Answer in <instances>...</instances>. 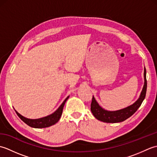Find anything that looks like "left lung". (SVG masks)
<instances>
[{
	"mask_svg": "<svg viewBox=\"0 0 157 157\" xmlns=\"http://www.w3.org/2000/svg\"><path fill=\"white\" fill-rule=\"evenodd\" d=\"M144 86H143L142 90L138 99L134 103H133L132 105L127 106L124 109L117 110V111H107V110L103 109L99 105L97 101H96L94 96H93L90 108L93 115L99 121L113 123L122 122L130 117L138 109L145 98L146 88H147L146 71L145 67L144 69Z\"/></svg>",
	"mask_w": 157,
	"mask_h": 157,
	"instance_id": "obj_1",
	"label": "left lung"
}]
</instances>
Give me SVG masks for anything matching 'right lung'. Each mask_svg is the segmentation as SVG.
I'll return each mask as SVG.
<instances>
[{
  "label": "right lung",
  "instance_id": "add662e5",
  "mask_svg": "<svg viewBox=\"0 0 157 157\" xmlns=\"http://www.w3.org/2000/svg\"><path fill=\"white\" fill-rule=\"evenodd\" d=\"M69 97V96H68L67 97L65 101L63 102L62 104L60 105L59 107L56 110V111L52 113V114L49 115L48 116L44 117L42 118H39V119H28L27 117H25L23 115L16 111L15 109V111L17 113V115H18L19 117L21 119L22 121L28 125L32 127V128H48V127H50L51 125H55V123H57L60 118H61L62 113H63V107H64V105L65 104V102Z\"/></svg>",
  "mask_w": 157,
  "mask_h": 157
}]
</instances>
